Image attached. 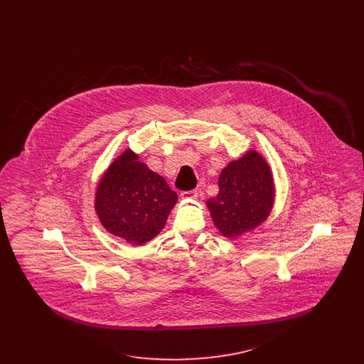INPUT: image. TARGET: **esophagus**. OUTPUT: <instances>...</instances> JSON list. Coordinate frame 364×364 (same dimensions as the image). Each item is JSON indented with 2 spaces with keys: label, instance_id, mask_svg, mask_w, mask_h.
Wrapping results in <instances>:
<instances>
[{
  "label": "esophagus",
  "instance_id": "esophagus-1",
  "mask_svg": "<svg viewBox=\"0 0 364 364\" xmlns=\"http://www.w3.org/2000/svg\"><path fill=\"white\" fill-rule=\"evenodd\" d=\"M181 198H184V199H196L198 198V191H184V192H181Z\"/></svg>",
  "mask_w": 364,
  "mask_h": 364
}]
</instances>
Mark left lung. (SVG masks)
<instances>
[{"label": "left lung", "mask_w": 364, "mask_h": 364, "mask_svg": "<svg viewBox=\"0 0 364 364\" xmlns=\"http://www.w3.org/2000/svg\"><path fill=\"white\" fill-rule=\"evenodd\" d=\"M218 195L206 205L223 236L237 237L260 225L274 203V183L269 164L251 150L229 162L218 178Z\"/></svg>", "instance_id": "1"}]
</instances>
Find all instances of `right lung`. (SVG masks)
<instances>
[{"instance_id": "1", "label": "right lung", "mask_w": 364, "mask_h": 364, "mask_svg": "<svg viewBox=\"0 0 364 364\" xmlns=\"http://www.w3.org/2000/svg\"><path fill=\"white\" fill-rule=\"evenodd\" d=\"M138 158L129 149L117 156L95 195V211L105 229L132 245L153 240L177 202L165 178Z\"/></svg>"}]
</instances>
